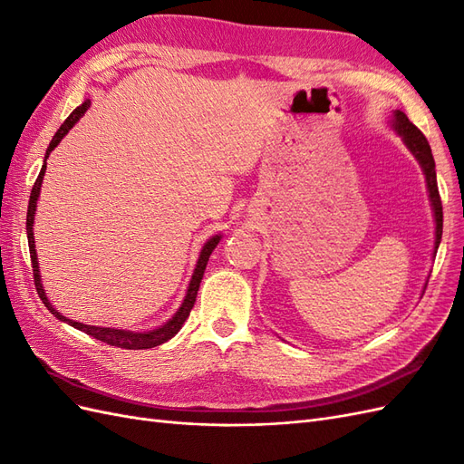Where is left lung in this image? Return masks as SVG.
<instances>
[{
  "instance_id": "obj_1",
  "label": "left lung",
  "mask_w": 464,
  "mask_h": 464,
  "mask_svg": "<svg viewBox=\"0 0 464 464\" xmlns=\"http://www.w3.org/2000/svg\"><path fill=\"white\" fill-rule=\"evenodd\" d=\"M392 128H395L397 133L402 137L404 145L411 149V152L414 154L416 160L424 170L428 191H430V201H431L433 217H435V251H438L441 234H443V207H441V198L438 189V178H435V162H433L430 143L424 137V133L420 131L401 110H395V114H392Z\"/></svg>"
}]
</instances>
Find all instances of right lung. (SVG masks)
<instances>
[{
    "mask_svg": "<svg viewBox=\"0 0 464 464\" xmlns=\"http://www.w3.org/2000/svg\"><path fill=\"white\" fill-rule=\"evenodd\" d=\"M91 106V101H85L81 106H77L72 116H69L63 123L62 128L58 130V133L53 135L52 143L46 150V157H44V164H42V170L34 181L33 186V191H31V199H29V213H26V237H29V249H31V261H33V275H34V286H36V292L40 300L44 302V305L48 307V310L58 317L60 321H65L69 323V325L87 333L91 336H94L96 341H102L110 346H118V348H125V350H145V348H154L159 346L166 341H170L172 336L181 329V325H184L186 319L189 317V312L191 307L195 304V298H198V290H199V285H201V278H203V273H205V266H207V261L210 257V254H213V249L217 247V244L220 242V236H213L210 240L203 246L201 254H199V259H198V265H195V271H193V276L189 280V286H188V294L184 302H181L179 310L174 314V317L170 321H166L164 325H160L159 329H152V331H145V333H133V331H123V329H110V327H92V325H85V323H77V321H72L63 317L55 307L50 304V300L46 298V292L44 288H42V283H40V269H38V259H36V249H34V234H33V224H34V213H36V201H38V195H40V188H42V178H44V172H46V160L50 157V152L60 145L62 139L67 135V131L73 128V125L85 116V111L89 110Z\"/></svg>",
    "mask_w": 464,
    "mask_h": 464,
    "instance_id": "right-lung-1",
    "label": "right lung"
}]
</instances>
